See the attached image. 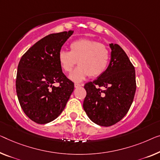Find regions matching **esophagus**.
I'll list each match as a JSON object with an SVG mask.
<instances>
[{"label":"esophagus","mask_w":160,"mask_h":160,"mask_svg":"<svg viewBox=\"0 0 160 160\" xmlns=\"http://www.w3.org/2000/svg\"><path fill=\"white\" fill-rule=\"evenodd\" d=\"M80 86H82V85H80V84H79V83H75V88H79V87H80Z\"/></svg>","instance_id":"34e87169"}]
</instances>
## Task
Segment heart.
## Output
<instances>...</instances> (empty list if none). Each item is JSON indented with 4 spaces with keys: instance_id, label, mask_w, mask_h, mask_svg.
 I'll return each mask as SVG.
<instances>
[{
    "instance_id": "obj_1",
    "label": "heart",
    "mask_w": 160,
    "mask_h": 160,
    "mask_svg": "<svg viewBox=\"0 0 160 160\" xmlns=\"http://www.w3.org/2000/svg\"><path fill=\"white\" fill-rule=\"evenodd\" d=\"M70 51L62 50L58 54V62L66 72L72 70L76 62L79 64L69 75L73 82H81L88 75L97 77L103 74L108 65L110 54L104 44L89 39H80L70 45Z\"/></svg>"
}]
</instances>
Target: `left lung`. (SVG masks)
<instances>
[{
	"label": "left lung",
	"mask_w": 160,
	"mask_h": 160,
	"mask_svg": "<svg viewBox=\"0 0 160 160\" xmlns=\"http://www.w3.org/2000/svg\"><path fill=\"white\" fill-rule=\"evenodd\" d=\"M111 60L105 72L96 80L87 82L83 108L92 122L110 126L128 113L134 98V67L123 49L117 44H109Z\"/></svg>",
	"instance_id": "left-lung-1"
}]
</instances>
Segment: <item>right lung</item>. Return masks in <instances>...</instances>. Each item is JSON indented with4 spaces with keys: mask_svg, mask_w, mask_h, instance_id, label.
Wrapping results in <instances>:
<instances>
[{
    "mask_svg": "<svg viewBox=\"0 0 160 160\" xmlns=\"http://www.w3.org/2000/svg\"><path fill=\"white\" fill-rule=\"evenodd\" d=\"M73 32L46 36L28 49L18 63L16 88L19 103L26 115L39 124L58 117L74 90V83L58 62L59 52ZM57 82L58 87L53 85Z\"/></svg>",
    "mask_w": 160,
    "mask_h": 160,
    "instance_id": "add662e5",
    "label": "right lung"
}]
</instances>
